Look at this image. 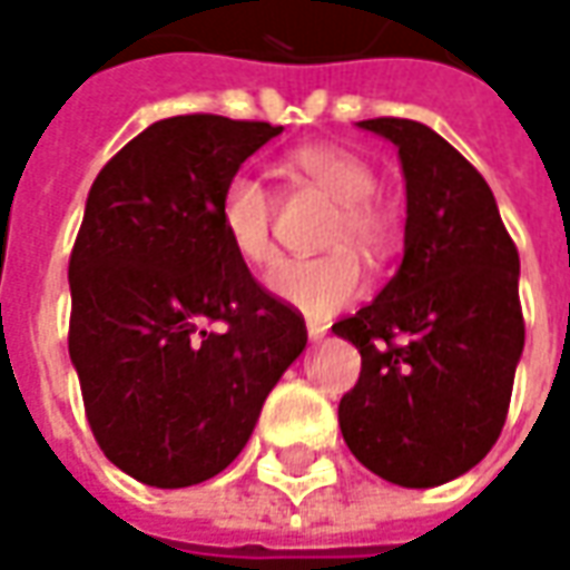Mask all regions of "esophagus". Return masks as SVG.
I'll use <instances>...</instances> for the list:
<instances>
[{"label": "esophagus", "mask_w": 570, "mask_h": 570, "mask_svg": "<svg viewBox=\"0 0 570 570\" xmlns=\"http://www.w3.org/2000/svg\"><path fill=\"white\" fill-rule=\"evenodd\" d=\"M324 336H326V324H321V321H308V340L321 342Z\"/></svg>", "instance_id": "1"}]
</instances>
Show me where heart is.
I'll return each instance as SVG.
<instances>
[{
    "instance_id": "b5f03b06",
    "label": "heart",
    "mask_w": 570,
    "mask_h": 570,
    "mask_svg": "<svg viewBox=\"0 0 570 570\" xmlns=\"http://www.w3.org/2000/svg\"><path fill=\"white\" fill-rule=\"evenodd\" d=\"M289 163L340 203V216L324 237V244L336 249L314 258L277 262L268 272V289L289 308L321 321L364 293L367 272L353 249L367 258L385 256L392 246V218L373 200L376 175L352 150L305 145L289 154ZM218 225L240 262L258 268L274 258V194L253 173H234L225 181L218 197Z\"/></svg>"
}]
</instances>
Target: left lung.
<instances>
[{
  "label": "left lung",
  "mask_w": 570,
  "mask_h": 570,
  "mask_svg": "<svg viewBox=\"0 0 570 570\" xmlns=\"http://www.w3.org/2000/svg\"><path fill=\"white\" fill-rule=\"evenodd\" d=\"M389 138L407 185L395 277L333 333L361 352L340 401L348 451L401 488H435L479 465L507 423L524 348L519 249L488 181L416 119H361Z\"/></svg>",
  "instance_id": "left-lung-1"
}]
</instances>
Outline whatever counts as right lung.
Listing matches in <instances>:
<instances>
[{"label":"right lung","mask_w":570,"mask_h":570,"mask_svg":"<svg viewBox=\"0 0 570 570\" xmlns=\"http://www.w3.org/2000/svg\"><path fill=\"white\" fill-rule=\"evenodd\" d=\"M284 126H147L98 173L70 253V361L91 435L126 475L190 488L228 469L308 333L218 225L230 175Z\"/></svg>","instance_id":"add662e5"}]
</instances>
